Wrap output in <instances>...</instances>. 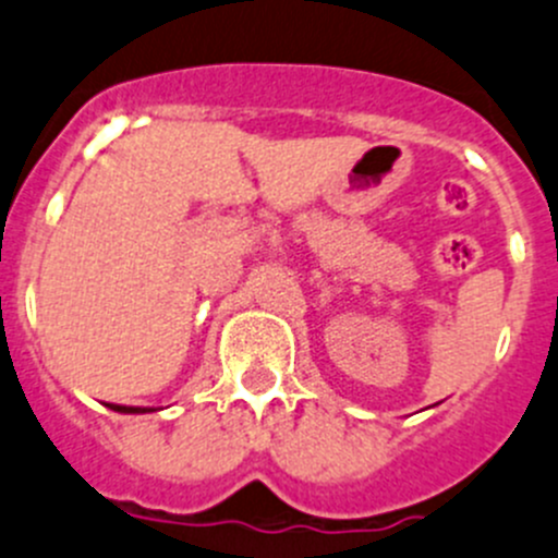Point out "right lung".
Listing matches in <instances>:
<instances>
[{"label":"right lung","instance_id":"1","mask_svg":"<svg viewBox=\"0 0 558 558\" xmlns=\"http://www.w3.org/2000/svg\"><path fill=\"white\" fill-rule=\"evenodd\" d=\"M108 409L119 411V414H147L153 409H144V405H117V403H108Z\"/></svg>","mask_w":558,"mask_h":558}]
</instances>
